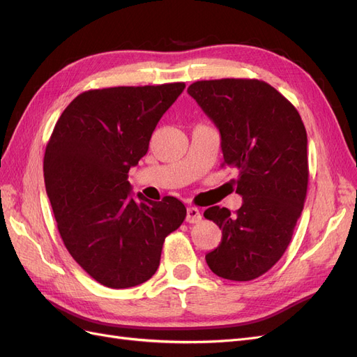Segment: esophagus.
Returning <instances> with one entry per match:
<instances>
[{"label":"esophagus","instance_id":"obj_1","mask_svg":"<svg viewBox=\"0 0 357 357\" xmlns=\"http://www.w3.org/2000/svg\"><path fill=\"white\" fill-rule=\"evenodd\" d=\"M202 219L201 211L197 207H189L186 211V222L188 223H198Z\"/></svg>","mask_w":357,"mask_h":357}]
</instances>
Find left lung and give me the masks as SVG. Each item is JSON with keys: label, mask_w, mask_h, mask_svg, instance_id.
Instances as JSON below:
<instances>
[{"label": "left lung", "mask_w": 357, "mask_h": 357, "mask_svg": "<svg viewBox=\"0 0 357 357\" xmlns=\"http://www.w3.org/2000/svg\"><path fill=\"white\" fill-rule=\"evenodd\" d=\"M188 93L219 128L223 165L238 168L232 181L243 197L234 214L218 205L204 211L222 229L205 261L215 275L250 282L284 255L304 208L305 126L294 104L262 80H199Z\"/></svg>", "instance_id": "obj_1"}]
</instances>
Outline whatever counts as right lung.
Returning a JSON list of instances; mask_svg holds the SVG:
<instances>
[{"instance_id":"obj_1","label":"right lung","mask_w":357,"mask_h":357,"mask_svg":"<svg viewBox=\"0 0 357 357\" xmlns=\"http://www.w3.org/2000/svg\"><path fill=\"white\" fill-rule=\"evenodd\" d=\"M183 82L86 91L68 104L46 146V192L67 250L102 286L126 289L152 277L162 245L186 218L174 197L131 195L129 168Z\"/></svg>"}]
</instances>
